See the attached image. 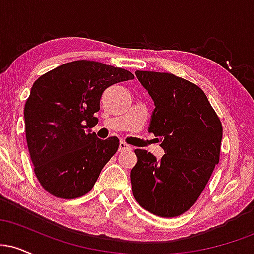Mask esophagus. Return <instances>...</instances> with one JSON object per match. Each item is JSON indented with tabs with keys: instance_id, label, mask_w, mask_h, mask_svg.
<instances>
[{
	"instance_id": "obj_1",
	"label": "esophagus",
	"mask_w": 254,
	"mask_h": 254,
	"mask_svg": "<svg viewBox=\"0 0 254 254\" xmlns=\"http://www.w3.org/2000/svg\"><path fill=\"white\" fill-rule=\"evenodd\" d=\"M127 150H131V147L125 142L121 141L119 142V151H127Z\"/></svg>"
}]
</instances>
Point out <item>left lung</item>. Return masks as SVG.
Wrapping results in <instances>:
<instances>
[{
  "instance_id": "obj_1",
  "label": "left lung",
  "mask_w": 254,
  "mask_h": 254,
  "mask_svg": "<svg viewBox=\"0 0 254 254\" xmlns=\"http://www.w3.org/2000/svg\"><path fill=\"white\" fill-rule=\"evenodd\" d=\"M136 76L155 104L149 132L160 137L165 155L135 150L133 197L156 216L177 217L197 202L220 161L222 124L197 84L170 72Z\"/></svg>"
}]
</instances>
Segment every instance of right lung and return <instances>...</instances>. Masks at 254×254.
Wrapping results in <instances>:
<instances>
[{
  "label": "right lung",
  "mask_w": 254,
  "mask_h": 254,
  "mask_svg": "<svg viewBox=\"0 0 254 254\" xmlns=\"http://www.w3.org/2000/svg\"><path fill=\"white\" fill-rule=\"evenodd\" d=\"M132 72L95 61H74L33 83L25 104V131L34 173L49 193L74 199L88 193L119 147L87 127L98 122L104 90L133 80Z\"/></svg>",
  "instance_id": "obj_1"
}]
</instances>
